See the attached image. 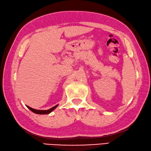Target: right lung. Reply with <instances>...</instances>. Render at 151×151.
Segmentation results:
<instances>
[{
    "label": "right lung",
    "instance_id": "obj_1",
    "mask_svg": "<svg viewBox=\"0 0 151 151\" xmlns=\"http://www.w3.org/2000/svg\"><path fill=\"white\" fill-rule=\"evenodd\" d=\"M57 106H58V104H57V105H56V106H53V108L47 109V110H38V109H35L34 108H30V107H29L28 106H27V108L29 109L30 110L34 112V113H35V114H49V113H51V111H53L54 109L57 108Z\"/></svg>",
    "mask_w": 151,
    "mask_h": 151
}]
</instances>
